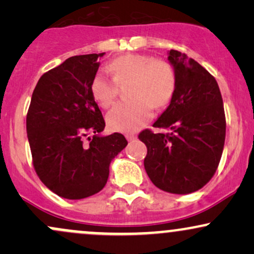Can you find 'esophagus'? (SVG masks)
Masks as SVG:
<instances>
[{
	"label": "esophagus",
	"mask_w": 254,
	"mask_h": 254,
	"mask_svg": "<svg viewBox=\"0 0 254 254\" xmlns=\"http://www.w3.org/2000/svg\"><path fill=\"white\" fill-rule=\"evenodd\" d=\"M125 137H127V141H133V139H136V136L133 135V133H127V135Z\"/></svg>",
	"instance_id": "obj_1"
}]
</instances>
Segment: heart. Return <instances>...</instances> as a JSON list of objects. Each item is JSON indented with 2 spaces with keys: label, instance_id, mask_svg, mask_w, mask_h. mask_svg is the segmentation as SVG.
<instances>
[{
  "label": "heart",
  "instance_id": "b5f03b06",
  "mask_svg": "<svg viewBox=\"0 0 254 254\" xmlns=\"http://www.w3.org/2000/svg\"><path fill=\"white\" fill-rule=\"evenodd\" d=\"M107 70L94 75L90 93L95 103L106 109L117 97V83L130 80L127 95L130 100L116 104L107 113V125L118 132H136L150 121L154 107L160 109L173 98L177 88V75L173 65L161 58L148 55L127 54L111 61Z\"/></svg>",
  "mask_w": 254,
  "mask_h": 254
}]
</instances>
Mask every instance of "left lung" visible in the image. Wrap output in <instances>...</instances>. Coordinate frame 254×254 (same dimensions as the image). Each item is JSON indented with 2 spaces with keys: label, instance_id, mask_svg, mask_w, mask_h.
Returning a JSON list of instances; mask_svg holds the SVG:
<instances>
[{
  "label": "left lung",
  "instance_id": "1",
  "mask_svg": "<svg viewBox=\"0 0 254 254\" xmlns=\"http://www.w3.org/2000/svg\"><path fill=\"white\" fill-rule=\"evenodd\" d=\"M168 61L177 88L168 107L153 124L168 133L144 130V168L160 190L188 194L202 189L216 172L226 138L220 88L210 72L185 54L171 50Z\"/></svg>",
  "mask_w": 254,
  "mask_h": 254
}]
</instances>
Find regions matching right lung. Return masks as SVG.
Listing matches in <instances>:
<instances>
[{
  "instance_id": "add662e5",
  "label": "right lung",
  "mask_w": 254,
  "mask_h": 254,
  "mask_svg": "<svg viewBox=\"0 0 254 254\" xmlns=\"http://www.w3.org/2000/svg\"><path fill=\"white\" fill-rule=\"evenodd\" d=\"M103 56L68 58L45 72L32 94L26 129L34 170L46 188L66 199L103 190L111 161L127 144L122 133L100 135L105 121L90 82Z\"/></svg>"
}]
</instances>
